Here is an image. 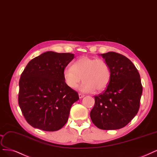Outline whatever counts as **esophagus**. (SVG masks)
I'll return each mask as SVG.
<instances>
[{
    "label": "esophagus",
    "mask_w": 157,
    "mask_h": 157,
    "mask_svg": "<svg viewBox=\"0 0 157 157\" xmlns=\"http://www.w3.org/2000/svg\"><path fill=\"white\" fill-rule=\"evenodd\" d=\"M78 96H79V98L80 99H82V98H83V97H84V95L82 94H78Z\"/></svg>",
    "instance_id": "esophagus-1"
}]
</instances>
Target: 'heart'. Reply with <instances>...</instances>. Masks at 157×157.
Masks as SVG:
<instances>
[{
    "label": "heart",
    "instance_id": "heart-1",
    "mask_svg": "<svg viewBox=\"0 0 157 157\" xmlns=\"http://www.w3.org/2000/svg\"><path fill=\"white\" fill-rule=\"evenodd\" d=\"M64 82L71 89L78 87L82 79L80 90L91 93L104 90L111 79V71L109 63L103 59L82 56L75 60L71 67L63 70Z\"/></svg>",
    "mask_w": 157,
    "mask_h": 157
}]
</instances>
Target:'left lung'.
<instances>
[{
    "mask_svg": "<svg viewBox=\"0 0 157 157\" xmlns=\"http://www.w3.org/2000/svg\"><path fill=\"white\" fill-rule=\"evenodd\" d=\"M101 56L109 65L111 79L104 92L94 97L90 117L99 128L116 130L126 126L137 114L142 94L141 79L126 56L114 52Z\"/></svg>",
    "mask_w": 157,
    "mask_h": 157,
    "instance_id": "obj_1",
    "label": "left lung"
}]
</instances>
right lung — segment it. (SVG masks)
Here are the masks:
<instances>
[{
  "label": "right lung",
  "mask_w": 157,
  "mask_h": 157,
  "mask_svg": "<svg viewBox=\"0 0 157 157\" xmlns=\"http://www.w3.org/2000/svg\"><path fill=\"white\" fill-rule=\"evenodd\" d=\"M71 53L47 51L27 64L19 80L18 102L26 121L45 131L60 130L79 99L64 82L63 72L74 58Z\"/></svg>",
  "instance_id": "1"
}]
</instances>
